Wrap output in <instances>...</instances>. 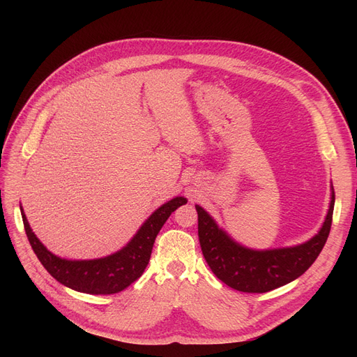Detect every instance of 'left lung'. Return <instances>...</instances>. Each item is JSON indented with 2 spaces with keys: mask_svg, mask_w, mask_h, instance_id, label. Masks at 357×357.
Listing matches in <instances>:
<instances>
[{
  "mask_svg": "<svg viewBox=\"0 0 357 357\" xmlns=\"http://www.w3.org/2000/svg\"><path fill=\"white\" fill-rule=\"evenodd\" d=\"M333 204L335 193L332 192L325 223L310 241L296 247L265 252L250 250L234 243L218 228L208 213L197 205L198 236L202 255L211 271L225 284L245 294H265L294 282L316 261L331 231Z\"/></svg>",
  "mask_w": 357,
  "mask_h": 357,
  "instance_id": "1",
  "label": "left lung"
}]
</instances>
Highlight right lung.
Masks as SVG:
<instances>
[{
	"mask_svg": "<svg viewBox=\"0 0 357 357\" xmlns=\"http://www.w3.org/2000/svg\"><path fill=\"white\" fill-rule=\"evenodd\" d=\"M186 202L188 199L183 197L168 201L150 215L131 243L121 252L93 261H67L50 253L29 228L24 210L20 208V211L32 250L53 278H56L61 284L83 294L113 295L142 277L150 261L156 235L171 213Z\"/></svg>",
	"mask_w": 357,
	"mask_h": 357,
	"instance_id": "obj_1",
	"label": "right lung"
}]
</instances>
